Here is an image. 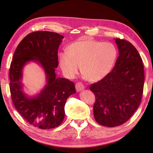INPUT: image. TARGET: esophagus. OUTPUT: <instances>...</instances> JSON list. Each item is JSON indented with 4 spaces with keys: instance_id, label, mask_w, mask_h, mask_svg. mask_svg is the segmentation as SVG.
<instances>
[{
    "instance_id": "1",
    "label": "esophagus",
    "mask_w": 153,
    "mask_h": 153,
    "mask_svg": "<svg viewBox=\"0 0 153 153\" xmlns=\"http://www.w3.org/2000/svg\"><path fill=\"white\" fill-rule=\"evenodd\" d=\"M85 88V86H84L83 84L81 82H77L76 84V89L77 92L80 91H82Z\"/></svg>"
}]
</instances>
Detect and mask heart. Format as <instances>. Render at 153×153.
Listing matches in <instances>:
<instances>
[{
	"instance_id": "1",
	"label": "heart",
	"mask_w": 153,
	"mask_h": 153,
	"mask_svg": "<svg viewBox=\"0 0 153 153\" xmlns=\"http://www.w3.org/2000/svg\"><path fill=\"white\" fill-rule=\"evenodd\" d=\"M118 56L114 45L93 39H82L71 43L61 52L58 59L62 70L72 77L81 71L90 82H98L111 71Z\"/></svg>"
}]
</instances>
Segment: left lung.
Masks as SVG:
<instances>
[{"label": "left lung", "mask_w": 153, "mask_h": 153, "mask_svg": "<svg viewBox=\"0 0 153 153\" xmlns=\"http://www.w3.org/2000/svg\"><path fill=\"white\" fill-rule=\"evenodd\" d=\"M119 50L113 70L90 85L95 94L94 117L106 127L123 124L131 118L141 101L145 82L141 57L129 41L115 39Z\"/></svg>", "instance_id": "1"}]
</instances>
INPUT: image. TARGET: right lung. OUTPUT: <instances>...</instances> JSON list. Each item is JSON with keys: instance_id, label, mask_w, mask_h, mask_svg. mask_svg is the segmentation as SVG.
Here are the masks:
<instances>
[{"instance_id": "obj_1", "label": "right lung", "mask_w": 153, "mask_h": 153, "mask_svg": "<svg viewBox=\"0 0 153 153\" xmlns=\"http://www.w3.org/2000/svg\"><path fill=\"white\" fill-rule=\"evenodd\" d=\"M62 35L51 31H35L26 35L16 48L9 71L10 90L16 109L27 122L43 129L59 126L65 115L67 99L76 93L74 83L56 77L58 50ZM30 61L39 63L45 70L48 82L36 97H28L22 91V69Z\"/></svg>"}]
</instances>
